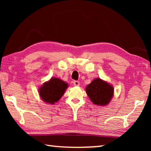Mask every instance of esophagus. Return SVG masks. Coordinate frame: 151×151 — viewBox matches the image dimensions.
<instances>
[{"label": "esophagus", "mask_w": 151, "mask_h": 151, "mask_svg": "<svg viewBox=\"0 0 151 151\" xmlns=\"http://www.w3.org/2000/svg\"><path fill=\"white\" fill-rule=\"evenodd\" d=\"M73 84L75 86H78L79 85H80V83H79L78 81H74Z\"/></svg>", "instance_id": "1"}]
</instances>
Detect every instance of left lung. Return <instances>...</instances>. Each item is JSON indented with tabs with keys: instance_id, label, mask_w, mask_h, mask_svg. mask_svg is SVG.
<instances>
[{
	"instance_id": "8db88e82",
	"label": "left lung",
	"mask_w": 151,
	"mask_h": 151,
	"mask_svg": "<svg viewBox=\"0 0 151 151\" xmlns=\"http://www.w3.org/2000/svg\"><path fill=\"white\" fill-rule=\"evenodd\" d=\"M86 93L94 104L105 106L114 96V88L111 84L100 78H94L86 86Z\"/></svg>"
}]
</instances>
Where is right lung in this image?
Listing matches in <instances>:
<instances>
[{"mask_svg": "<svg viewBox=\"0 0 151 151\" xmlns=\"http://www.w3.org/2000/svg\"><path fill=\"white\" fill-rule=\"evenodd\" d=\"M68 87V83L60 78L51 77L39 88V94L45 103L55 104L64 95Z\"/></svg>", "mask_w": 151, "mask_h": 151, "instance_id": "1", "label": "right lung"}]
</instances>
